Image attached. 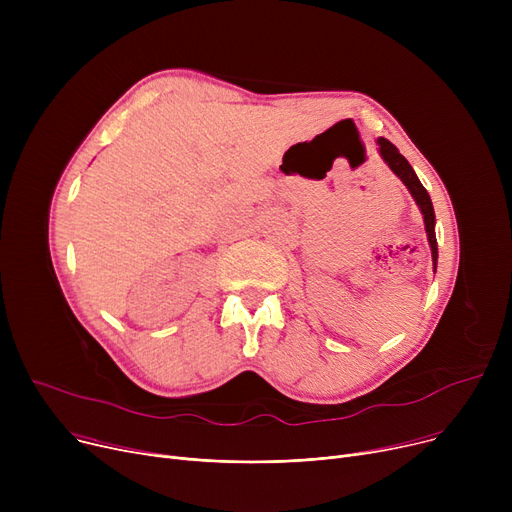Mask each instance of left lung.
<instances>
[{"label": "left lung", "instance_id": "obj_1", "mask_svg": "<svg viewBox=\"0 0 512 512\" xmlns=\"http://www.w3.org/2000/svg\"><path fill=\"white\" fill-rule=\"evenodd\" d=\"M380 143V153L386 159V164L392 168V172L407 184V188L411 191V195L415 197L421 213H423V222H425V232H427V240H429V247H432V259H434V272H436V265H438V242H436V213H434V205L432 199H429V193L425 191V186L419 182L417 174L413 172L409 161L398 153V149L384 137L378 139Z\"/></svg>", "mask_w": 512, "mask_h": 512}]
</instances>
